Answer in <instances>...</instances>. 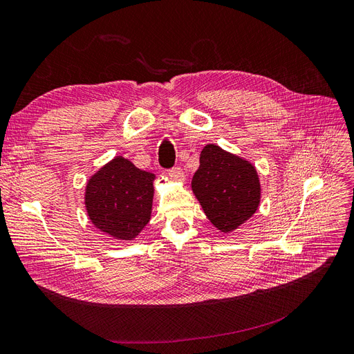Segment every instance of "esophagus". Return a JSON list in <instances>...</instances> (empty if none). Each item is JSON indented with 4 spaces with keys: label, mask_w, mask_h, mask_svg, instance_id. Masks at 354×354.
<instances>
[{
    "label": "esophagus",
    "mask_w": 354,
    "mask_h": 354,
    "mask_svg": "<svg viewBox=\"0 0 354 354\" xmlns=\"http://www.w3.org/2000/svg\"><path fill=\"white\" fill-rule=\"evenodd\" d=\"M167 175H169V178H172L174 180H179V182L185 179V174L182 172L180 167H172L170 170H167Z\"/></svg>",
    "instance_id": "esophagus-1"
}]
</instances>
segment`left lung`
Listing matches in <instances>:
<instances>
[{
    "mask_svg": "<svg viewBox=\"0 0 354 354\" xmlns=\"http://www.w3.org/2000/svg\"><path fill=\"white\" fill-rule=\"evenodd\" d=\"M192 191L208 220L221 232L245 223L257 212L261 195L255 167L214 144L201 151Z\"/></svg>",
    "mask_w": 354,
    "mask_h": 354,
    "instance_id": "1",
    "label": "left lung"
}]
</instances>
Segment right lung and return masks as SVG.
I'll list each match as a JSON object with an SVG mask.
<instances>
[{"instance_id":"obj_1","label":"right lung","mask_w":354,"mask_h":354,"mask_svg":"<svg viewBox=\"0 0 354 354\" xmlns=\"http://www.w3.org/2000/svg\"><path fill=\"white\" fill-rule=\"evenodd\" d=\"M154 175L118 156L88 180L86 208L96 227L116 239L136 238L149 223Z\"/></svg>"}]
</instances>
